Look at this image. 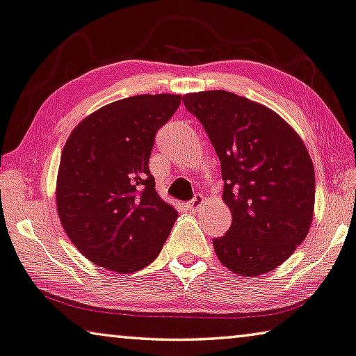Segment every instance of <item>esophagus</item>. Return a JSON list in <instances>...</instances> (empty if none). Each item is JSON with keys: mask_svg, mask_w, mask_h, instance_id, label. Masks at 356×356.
Returning a JSON list of instances; mask_svg holds the SVG:
<instances>
[{"mask_svg": "<svg viewBox=\"0 0 356 356\" xmlns=\"http://www.w3.org/2000/svg\"><path fill=\"white\" fill-rule=\"evenodd\" d=\"M202 203H203V195L197 194L194 199L186 203V207H188V209H191V211H197V209L202 207Z\"/></svg>", "mask_w": 356, "mask_h": 356, "instance_id": "1", "label": "esophagus"}]
</instances>
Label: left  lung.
Masks as SVG:
<instances>
[{"instance_id":"1","label":"left lung","mask_w":356,"mask_h":356,"mask_svg":"<svg viewBox=\"0 0 356 356\" xmlns=\"http://www.w3.org/2000/svg\"><path fill=\"white\" fill-rule=\"evenodd\" d=\"M211 140L222 170L232 225L213 246L241 276L282 265L305 241L316 202V173L306 145L271 108L216 90L183 97Z\"/></svg>"}]
</instances>
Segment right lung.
<instances>
[{"instance_id": "add662e5", "label": "right lung", "mask_w": 356, "mask_h": 356, "mask_svg": "<svg viewBox=\"0 0 356 356\" xmlns=\"http://www.w3.org/2000/svg\"><path fill=\"white\" fill-rule=\"evenodd\" d=\"M179 95H138L96 110L64 145L56 209L69 240L92 264L120 275L149 265L177 209L157 195L149 156Z\"/></svg>"}]
</instances>
